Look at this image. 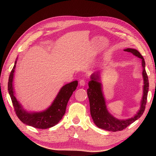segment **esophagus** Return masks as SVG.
Listing matches in <instances>:
<instances>
[{
    "label": "esophagus",
    "mask_w": 156,
    "mask_h": 156,
    "mask_svg": "<svg viewBox=\"0 0 156 156\" xmlns=\"http://www.w3.org/2000/svg\"><path fill=\"white\" fill-rule=\"evenodd\" d=\"M79 83H80V86H85L86 85L87 81L84 79H81V80H80V82Z\"/></svg>",
    "instance_id": "esophagus-1"
}]
</instances>
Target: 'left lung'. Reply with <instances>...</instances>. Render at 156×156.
Segmentation results:
<instances>
[{
	"label": "left lung",
	"instance_id": "1",
	"mask_svg": "<svg viewBox=\"0 0 156 156\" xmlns=\"http://www.w3.org/2000/svg\"><path fill=\"white\" fill-rule=\"evenodd\" d=\"M124 51L132 53L142 59V66L143 68L142 74L144 81V95L141 102L140 109L136 115L133 118L128 119L119 120L114 118L108 112L102 92L101 84L98 81L99 80V73L92 74L91 80L88 83L89 88L87 89L90 114L94 123L99 128L109 131V132L121 131L140 118L145 111L147 103V94L149 91V79L145 69V63L144 57L136 49L126 48Z\"/></svg>",
	"mask_w": 156,
	"mask_h": 156
}]
</instances>
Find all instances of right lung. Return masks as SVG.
I'll use <instances>...</instances> for the list:
<instances>
[{"label": "right lung", "instance_id": "right-lung-1", "mask_svg": "<svg viewBox=\"0 0 156 156\" xmlns=\"http://www.w3.org/2000/svg\"><path fill=\"white\" fill-rule=\"evenodd\" d=\"M16 64V61L9 75L8 81V91L16 115L23 123L36 128L46 129L55 126L58 123L65 114L69 98L78 86V81H72L63 86L51 106L45 111L28 113L22 108L21 105L14 95L12 80Z\"/></svg>", "mask_w": 156, "mask_h": 156}]
</instances>
